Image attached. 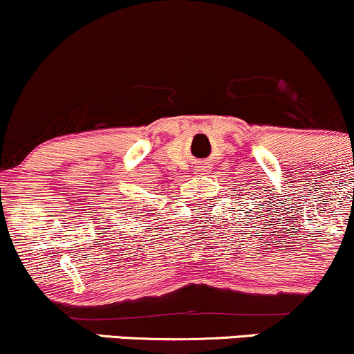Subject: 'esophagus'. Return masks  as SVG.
<instances>
[{"label":"esophagus","instance_id":"1","mask_svg":"<svg viewBox=\"0 0 354 354\" xmlns=\"http://www.w3.org/2000/svg\"><path fill=\"white\" fill-rule=\"evenodd\" d=\"M198 173H200V174H205V173H206V169H205V168H200V169H198Z\"/></svg>","mask_w":354,"mask_h":354}]
</instances>
